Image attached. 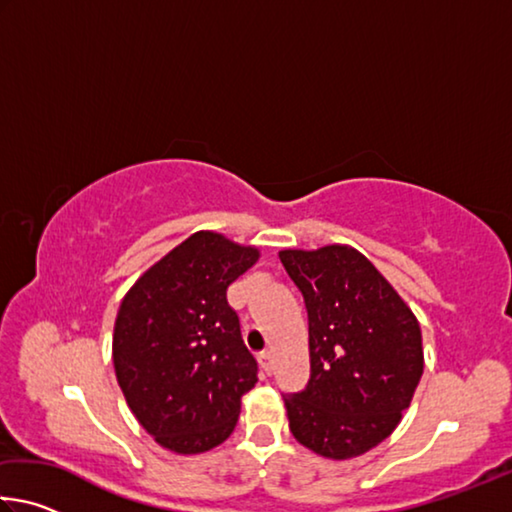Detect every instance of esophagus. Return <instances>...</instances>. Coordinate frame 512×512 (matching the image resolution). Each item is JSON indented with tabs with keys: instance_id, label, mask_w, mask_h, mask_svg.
Wrapping results in <instances>:
<instances>
[{
	"instance_id": "esophagus-1",
	"label": "esophagus",
	"mask_w": 512,
	"mask_h": 512,
	"mask_svg": "<svg viewBox=\"0 0 512 512\" xmlns=\"http://www.w3.org/2000/svg\"><path fill=\"white\" fill-rule=\"evenodd\" d=\"M259 363H262V368H264V372H266V375H271V372H273V354L271 352H262V354H259Z\"/></svg>"
}]
</instances>
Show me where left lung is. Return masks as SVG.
<instances>
[{"mask_svg":"<svg viewBox=\"0 0 512 512\" xmlns=\"http://www.w3.org/2000/svg\"><path fill=\"white\" fill-rule=\"evenodd\" d=\"M305 298L311 375L284 395L300 445L334 461L366 454L391 436L424 368L418 318L359 250H282Z\"/></svg>","mask_w":512,"mask_h":512,"instance_id":"obj_1","label":"left lung"}]
</instances>
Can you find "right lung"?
I'll return each instance as SVG.
<instances>
[{
    "instance_id": "add662e5",
    "label": "right lung",
    "mask_w": 512,
    "mask_h": 512,
    "mask_svg": "<svg viewBox=\"0 0 512 512\" xmlns=\"http://www.w3.org/2000/svg\"><path fill=\"white\" fill-rule=\"evenodd\" d=\"M259 250L201 230L153 264L121 300L112 361L121 393L155 443L201 454L235 431L257 361L228 287Z\"/></svg>"
}]
</instances>
